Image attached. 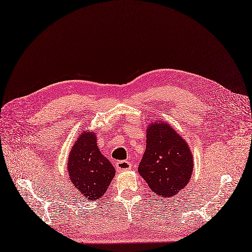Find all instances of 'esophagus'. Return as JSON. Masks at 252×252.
Wrapping results in <instances>:
<instances>
[{
	"label": "esophagus",
	"instance_id": "esophagus-1",
	"mask_svg": "<svg viewBox=\"0 0 252 252\" xmlns=\"http://www.w3.org/2000/svg\"><path fill=\"white\" fill-rule=\"evenodd\" d=\"M131 163H129L128 161H118L116 162V169L118 171H126V170H128L131 169Z\"/></svg>",
	"mask_w": 252,
	"mask_h": 252
}]
</instances>
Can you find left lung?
<instances>
[{"label":"left lung","instance_id":"obj_1","mask_svg":"<svg viewBox=\"0 0 252 252\" xmlns=\"http://www.w3.org/2000/svg\"><path fill=\"white\" fill-rule=\"evenodd\" d=\"M192 170V154L184 139L168 124H152L138 167L148 187L162 197H174L188 185Z\"/></svg>","mask_w":252,"mask_h":252}]
</instances>
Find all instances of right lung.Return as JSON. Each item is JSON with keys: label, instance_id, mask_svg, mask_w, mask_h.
<instances>
[{"label": "right lung", "instance_id": "obj_1", "mask_svg": "<svg viewBox=\"0 0 252 252\" xmlns=\"http://www.w3.org/2000/svg\"><path fill=\"white\" fill-rule=\"evenodd\" d=\"M67 168L72 185L90 200L104 195L115 174L114 167L100 154L95 135L89 132L83 133L74 143Z\"/></svg>", "mask_w": 252, "mask_h": 252}]
</instances>
